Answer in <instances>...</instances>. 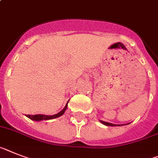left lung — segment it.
Listing matches in <instances>:
<instances>
[{"instance_id":"8db88e82","label":"left lung","mask_w":158,"mask_h":158,"mask_svg":"<svg viewBox=\"0 0 158 158\" xmlns=\"http://www.w3.org/2000/svg\"><path fill=\"white\" fill-rule=\"evenodd\" d=\"M101 121L102 124H105L107 126H120L119 124H111V123H108V122H106V121H103V120H100Z\"/></svg>"}]
</instances>
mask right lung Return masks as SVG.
<instances>
[{
    "instance_id": "obj_1",
    "label": "right lung",
    "mask_w": 158,
    "mask_h": 158,
    "mask_svg": "<svg viewBox=\"0 0 158 158\" xmlns=\"http://www.w3.org/2000/svg\"><path fill=\"white\" fill-rule=\"evenodd\" d=\"M67 104L68 102L67 103L65 108H63L60 112H59L58 114H55V115H53V116H46V115H42V114H38V115H26L27 117H29L30 119L33 120H36V121H39V120H51V119H54V118L59 117L60 116H62L63 113L65 112L66 109L67 108Z\"/></svg>"
}]
</instances>
